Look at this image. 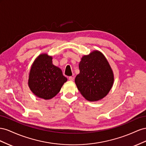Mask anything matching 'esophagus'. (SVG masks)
Masks as SVG:
<instances>
[{"label":"esophagus","instance_id":"esophagus-1","mask_svg":"<svg viewBox=\"0 0 146 146\" xmlns=\"http://www.w3.org/2000/svg\"><path fill=\"white\" fill-rule=\"evenodd\" d=\"M74 77H73V76H70L69 77V78H68V80L70 81H73V80H74Z\"/></svg>","mask_w":146,"mask_h":146}]
</instances>
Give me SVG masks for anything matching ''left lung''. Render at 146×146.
<instances>
[{"label": "left lung", "mask_w": 146, "mask_h": 146, "mask_svg": "<svg viewBox=\"0 0 146 146\" xmlns=\"http://www.w3.org/2000/svg\"><path fill=\"white\" fill-rule=\"evenodd\" d=\"M80 73L75 78V84L87 100L96 102L105 97L114 81L113 71L105 56L94 50L82 56L79 64Z\"/></svg>", "instance_id": "1"}]
</instances>
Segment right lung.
Here are the masks:
<instances>
[{"label":"right lung","instance_id":"obj_1","mask_svg":"<svg viewBox=\"0 0 146 146\" xmlns=\"http://www.w3.org/2000/svg\"><path fill=\"white\" fill-rule=\"evenodd\" d=\"M67 81L60 68L52 64V57L42 53L37 57L31 66L28 86L37 97L49 100L59 92Z\"/></svg>","mask_w":146,"mask_h":146}]
</instances>
